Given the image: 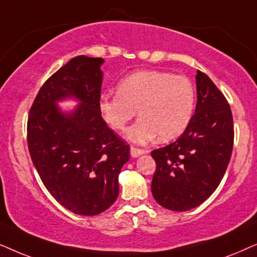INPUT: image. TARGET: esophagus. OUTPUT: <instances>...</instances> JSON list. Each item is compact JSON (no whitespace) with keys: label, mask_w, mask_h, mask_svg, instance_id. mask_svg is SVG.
<instances>
[{"label":"esophagus","mask_w":257,"mask_h":257,"mask_svg":"<svg viewBox=\"0 0 257 257\" xmlns=\"http://www.w3.org/2000/svg\"><path fill=\"white\" fill-rule=\"evenodd\" d=\"M131 154L133 157H138L140 155H142V154H145V150L135 148V147H131Z\"/></svg>","instance_id":"1"}]
</instances>
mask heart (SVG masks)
Returning a JSON list of instances; mask_svg holds the SVG:
<instances>
[{"instance_id":"1","label":"heart","mask_w":257,"mask_h":257,"mask_svg":"<svg viewBox=\"0 0 257 257\" xmlns=\"http://www.w3.org/2000/svg\"><path fill=\"white\" fill-rule=\"evenodd\" d=\"M195 102L196 93L188 77L141 70L119 82L117 95H103L100 111L112 129L124 131L139 109L140 119L129 129L128 138L143 145L157 135L161 141H169L183 134L193 118Z\"/></svg>"}]
</instances>
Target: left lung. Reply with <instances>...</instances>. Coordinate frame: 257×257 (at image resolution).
I'll return each instance as SVG.
<instances>
[{"mask_svg":"<svg viewBox=\"0 0 257 257\" xmlns=\"http://www.w3.org/2000/svg\"><path fill=\"white\" fill-rule=\"evenodd\" d=\"M197 104L175 142L152 152L156 170L152 193L167 209L187 211L203 203L227 170L234 146V124L227 98L202 71L196 75Z\"/></svg>","mask_w":257,"mask_h":257,"instance_id":"obj_1","label":"left lung"}]
</instances>
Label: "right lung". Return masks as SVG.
I'll return each mask as SVG.
<instances>
[{
    "mask_svg": "<svg viewBox=\"0 0 257 257\" xmlns=\"http://www.w3.org/2000/svg\"><path fill=\"white\" fill-rule=\"evenodd\" d=\"M101 57L76 56L51 75L37 93L27 123L30 157L44 187L74 214L93 216L118 196V174L129 146L102 118ZM81 104L61 113L57 100Z\"/></svg>",
    "mask_w": 257,
    "mask_h": 257,
    "instance_id": "obj_1",
    "label": "right lung"
}]
</instances>
